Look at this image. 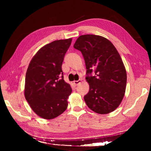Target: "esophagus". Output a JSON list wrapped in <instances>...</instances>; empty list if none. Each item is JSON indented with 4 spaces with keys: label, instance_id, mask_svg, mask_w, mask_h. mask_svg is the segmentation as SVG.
Masks as SVG:
<instances>
[{
    "label": "esophagus",
    "instance_id": "esophagus-1",
    "mask_svg": "<svg viewBox=\"0 0 151 151\" xmlns=\"http://www.w3.org/2000/svg\"><path fill=\"white\" fill-rule=\"evenodd\" d=\"M81 83V79L79 80V81H74V84L75 86H78V84H80Z\"/></svg>",
    "mask_w": 151,
    "mask_h": 151
}]
</instances>
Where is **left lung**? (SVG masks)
I'll use <instances>...</instances> for the list:
<instances>
[{"label":"left lung","instance_id":"8db88e82","mask_svg":"<svg viewBox=\"0 0 151 151\" xmlns=\"http://www.w3.org/2000/svg\"><path fill=\"white\" fill-rule=\"evenodd\" d=\"M74 47L81 52L86 63V79L89 85L84 97L86 104L102 115L113 111L121 103L127 85V72L119 53L110 41L94 35L80 36Z\"/></svg>","mask_w":151,"mask_h":151}]
</instances>
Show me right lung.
Masks as SVG:
<instances>
[{
  "mask_svg": "<svg viewBox=\"0 0 151 151\" xmlns=\"http://www.w3.org/2000/svg\"><path fill=\"white\" fill-rule=\"evenodd\" d=\"M71 42L72 38H68L45 45L27 69L25 98L33 111L44 119H53L67 108L72 88L63 80L62 65Z\"/></svg>",
  "mask_w": 151,
  "mask_h": 151,
  "instance_id": "obj_1",
  "label": "right lung"
}]
</instances>
